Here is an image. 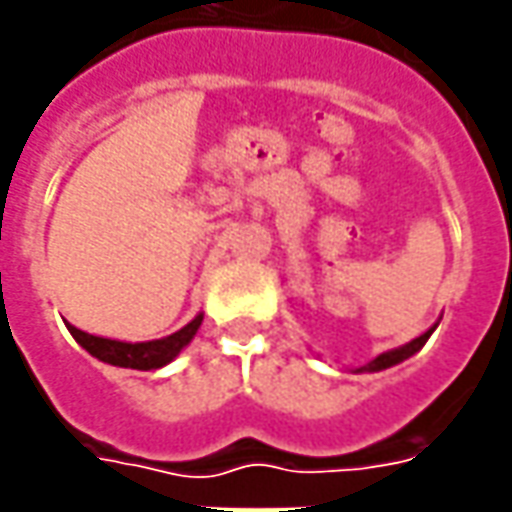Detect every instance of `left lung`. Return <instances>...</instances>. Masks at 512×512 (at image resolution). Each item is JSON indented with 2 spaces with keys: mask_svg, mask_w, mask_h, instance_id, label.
<instances>
[{
  "mask_svg": "<svg viewBox=\"0 0 512 512\" xmlns=\"http://www.w3.org/2000/svg\"><path fill=\"white\" fill-rule=\"evenodd\" d=\"M437 329V324L431 329H425L420 338H414V341H408V344L397 346V349H389V352H383V355H377L375 360H369V363H363V366H358V369H352L355 375L358 372H383V369H389V366H397V363H403V360H408L411 355H417L420 349L425 346V341L431 338V332Z\"/></svg>",
  "mask_w": 512,
  "mask_h": 512,
  "instance_id": "obj_1",
  "label": "left lung"
}]
</instances>
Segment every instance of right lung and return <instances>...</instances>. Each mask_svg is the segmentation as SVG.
I'll return each instance as SVG.
<instances>
[{
	"label": "right lung",
	"mask_w": 512,
	"mask_h": 512,
	"mask_svg": "<svg viewBox=\"0 0 512 512\" xmlns=\"http://www.w3.org/2000/svg\"><path fill=\"white\" fill-rule=\"evenodd\" d=\"M202 324V312L194 315L183 329L171 332L166 338H157V341H140V344H129V341H115V338H101V335H89L84 329L72 327L70 335L78 341V344L87 349L92 358L104 360V363H112V366H123V369H160L171 360L177 358L183 352L185 346L191 344V338L197 335V329Z\"/></svg>",
	"instance_id": "1"
}]
</instances>
